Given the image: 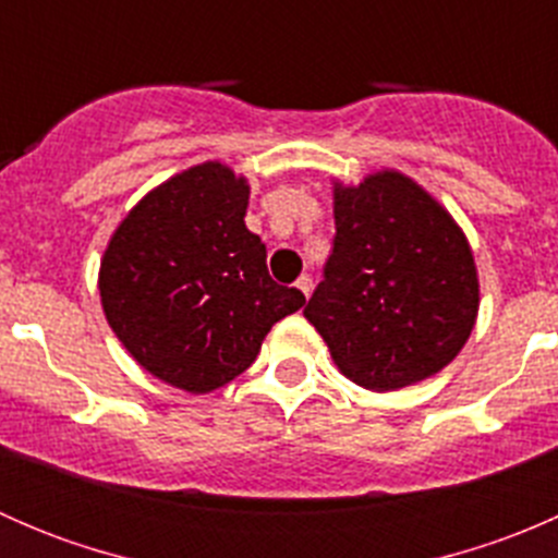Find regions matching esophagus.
Listing matches in <instances>:
<instances>
[{"label":"esophagus","mask_w":558,"mask_h":558,"mask_svg":"<svg viewBox=\"0 0 558 558\" xmlns=\"http://www.w3.org/2000/svg\"><path fill=\"white\" fill-rule=\"evenodd\" d=\"M296 289H300L302 294H305V300H307V296H311V291H313V280L307 278V275H300V280H296Z\"/></svg>","instance_id":"obj_1"}]
</instances>
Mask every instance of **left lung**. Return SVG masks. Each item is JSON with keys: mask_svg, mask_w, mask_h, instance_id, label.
<instances>
[{"mask_svg": "<svg viewBox=\"0 0 558 558\" xmlns=\"http://www.w3.org/2000/svg\"><path fill=\"white\" fill-rule=\"evenodd\" d=\"M335 247L305 307L348 380L397 391L440 373L470 340L481 283L466 234L399 170L331 180Z\"/></svg>", "mask_w": 558, "mask_h": 558, "instance_id": "8db88e82", "label": "left lung"}]
</instances>
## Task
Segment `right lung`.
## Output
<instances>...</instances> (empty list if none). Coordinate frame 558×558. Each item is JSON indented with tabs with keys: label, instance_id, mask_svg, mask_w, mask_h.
Instances as JSON below:
<instances>
[{
	"label": "right lung",
	"instance_id": "1",
	"mask_svg": "<svg viewBox=\"0 0 558 558\" xmlns=\"http://www.w3.org/2000/svg\"><path fill=\"white\" fill-rule=\"evenodd\" d=\"M251 185L202 161L150 189L126 213L99 264V296L129 356L180 391L210 393L253 364L272 324L305 294L267 272L245 227Z\"/></svg>",
	"mask_w": 558,
	"mask_h": 558
}]
</instances>
